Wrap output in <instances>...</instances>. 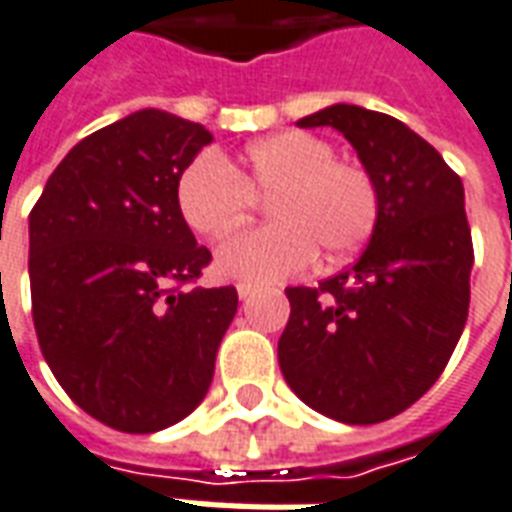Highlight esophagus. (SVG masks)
<instances>
[{
	"label": "esophagus",
	"instance_id": "34e87169",
	"mask_svg": "<svg viewBox=\"0 0 512 512\" xmlns=\"http://www.w3.org/2000/svg\"><path fill=\"white\" fill-rule=\"evenodd\" d=\"M253 294H256V286H251V283H240V286H237V297H240L242 302L251 299Z\"/></svg>",
	"mask_w": 512,
	"mask_h": 512
}]
</instances>
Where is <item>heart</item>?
<instances>
[{"label": "heart", "mask_w": 512, "mask_h": 512, "mask_svg": "<svg viewBox=\"0 0 512 512\" xmlns=\"http://www.w3.org/2000/svg\"><path fill=\"white\" fill-rule=\"evenodd\" d=\"M270 197L272 224L240 232L215 253V270L242 283H275L302 272L315 251L326 264L348 259L370 240L378 188L364 167L334 159L310 132H278L251 142L234 164L202 153L178 178L175 199L188 229L224 240Z\"/></svg>", "instance_id": "heart-1"}]
</instances>
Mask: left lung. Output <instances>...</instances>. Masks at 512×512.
Here are the masks:
<instances>
[{"mask_svg": "<svg viewBox=\"0 0 512 512\" xmlns=\"http://www.w3.org/2000/svg\"><path fill=\"white\" fill-rule=\"evenodd\" d=\"M297 126H332L378 188V221L351 270L286 288L283 378L305 405L343 424L399 416L440 378L470 307L472 234L461 178L386 113L332 105Z\"/></svg>", "mask_w": 512, "mask_h": 512, "instance_id": "1", "label": "left lung"}]
</instances>
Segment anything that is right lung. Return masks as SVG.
Returning a JSON list of instances; mask_svg holds the SVG:
<instances>
[{"label":"right lung","mask_w":512,"mask_h":512,"mask_svg":"<svg viewBox=\"0 0 512 512\" xmlns=\"http://www.w3.org/2000/svg\"><path fill=\"white\" fill-rule=\"evenodd\" d=\"M213 134L137 110L64 156L29 215L37 340L69 399L118 432L178 424L205 399L237 313L234 286L191 288L210 264L175 199Z\"/></svg>","instance_id":"obj_1"}]
</instances>
